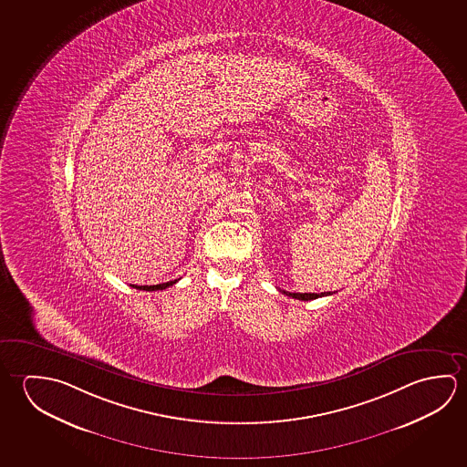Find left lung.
Here are the masks:
<instances>
[{"label":"left lung","mask_w":467,"mask_h":467,"mask_svg":"<svg viewBox=\"0 0 467 467\" xmlns=\"http://www.w3.org/2000/svg\"><path fill=\"white\" fill-rule=\"evenodd\" d=\"M282 291L283 295L290 296V298L301 299V301H311V299L322 298V296H329L332 295L330 291H324V293H290V291ZM336 293V291H334Z\"/></svg>","instance_id":"left-lung-1"}]
</instances>
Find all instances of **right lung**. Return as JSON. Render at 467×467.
<instances>
[{
	"instance_id": "add662e5",
	"label": "right lung",
	"mask_w": 467,
	"mask_h": 467,
	"mask_svg": "<svg viewBox=\"0 0 467 467\" xmlns=\"http://www.w3.org/2000/svg\"><path fill=\"white\" fill-rule=\"evenodd\" d=\"M174 283H177V280H171V282L168 283H160V285H143V286H138V285H135L133 288L145 291L164 290V288H168V286H172Z\"/></svg>"
}]
</instances>
